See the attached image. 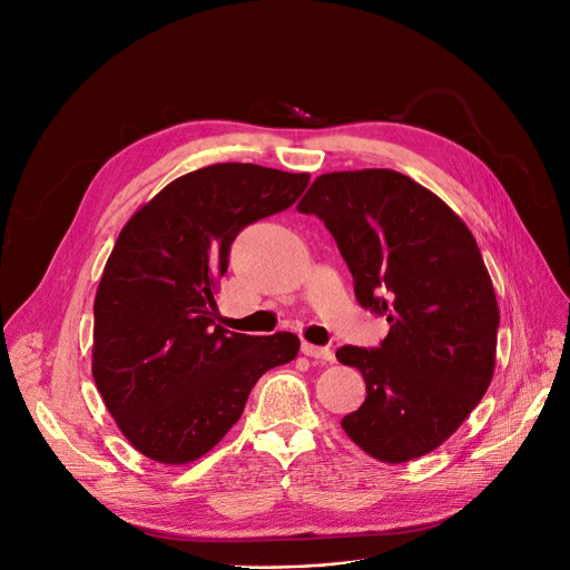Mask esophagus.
Segmentation results:
<instances>
[{
    "label": "esophagus",
    "mask_w": 570,
    "mask_h": 570,
    "mask_svg": "<svg viewBox=\"0 0 570 570\" xmlns=\"http://www.w3.org/2000/svg\"><path fill=\"white\" fill-rule=\"evenodd\" d=\"M303 353L309 357H316L321 363H333L335 361V353L331 346H314V344H303Z\"/></svg>",
    "instance_id": "esophagus-1"
}]
</instances>
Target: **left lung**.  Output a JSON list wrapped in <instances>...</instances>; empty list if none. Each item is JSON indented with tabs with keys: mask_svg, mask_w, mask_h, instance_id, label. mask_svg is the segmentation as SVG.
Wrapping results in <instances>:
<instances>
[{
	"mask_svg": "<svg viewBox=\"0 0 570 570\" xmlns=\"http://www.w3.org/2000/svg\"><path fill=\"white\" fill-rule=\"evenodd\" d=\"M297 209L335 237L361 307L391 323L376 348L337 351L367 383L344 432L391 464L434 451L494 374L499 307L471 230L439 196L391 168L321 175Z\"/></svg>",
	"mask_w": 570,
	"mask_h": 570,
	"instance_id": "1",
	"label": "left lung"
}]
</instances>
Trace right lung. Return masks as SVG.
I'll return each mask as SVG.
<instances>
[{
  "label": "right lung",
  "mask_w": 570,
  "mask_h": 570,
  "mask_svg": "<svg viewBox=\"0 0 570 570\" xmlns=\"http://www.w3.org/2000/svg\"><path fill=\"white\" fill-rule=\"evenodd\" d=\"M307 185V173L215 164L177 177L119 233L95 301L92 374L145 458L205 455L239 421L256 381L297 355L293 333H228L213 316L233 239Z\"/></svg>",
  "instance_id": "add662e5"
}]
</instances>
